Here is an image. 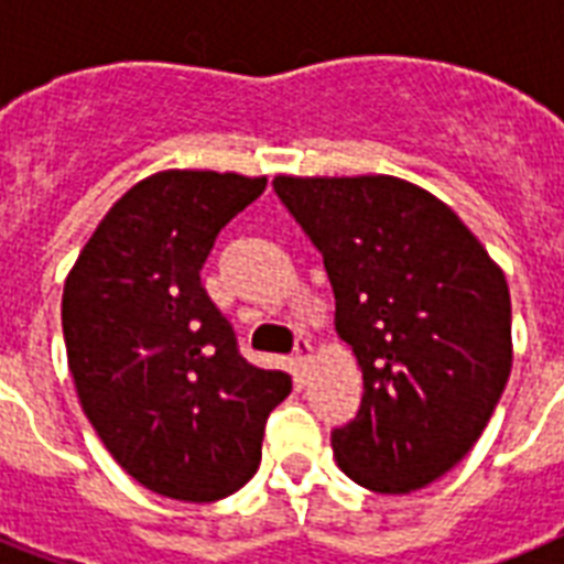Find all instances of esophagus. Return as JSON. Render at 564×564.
I'll list each match as a JSON object with an SVG mask.
<instances>
[{
	"instance_id": "obj_1",
	"label": "esophagus",
	"mask_w": 564,
	"mask_h": 564,
	"mask_svg": "<svg viewBox=\"0 0 564 564\" xmlns=\"http://www.w3.org/2000/svg\"><path fill=\"white\" fill-rule=\"evenodd\" d=\"M312 356H314L312 341H308V338H300V341H296V350H294L296 365H300V368H308V361H312Z\"/></svg>"
}]
</instances>
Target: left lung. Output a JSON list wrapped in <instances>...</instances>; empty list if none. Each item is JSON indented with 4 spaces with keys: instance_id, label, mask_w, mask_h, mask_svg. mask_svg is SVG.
<instances>
[{
    "instance_id": "left-lung-1",
    "label": "left lung",
    "mask_w": 564,
    "mask_h": 564,
    "mask_svg": "<svg viewBox=\"0 0 564 564\" xmlns=\"http://www.w3.org/2000/svg\"><path fill=\"white\" fill-rule=\"evenodd\" d=\"M321 250L335 332L361 368V405L332 430L338 468L379 495L444 477L495 414L512 370V300L477 235L397 176H276Z\"/></svg>"
}]
</instances>
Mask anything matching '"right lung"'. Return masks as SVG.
Returning <instances> with one entry per match:
<instances>
[{
  "instance_id": "1",
  "label": "right lung",
  "mask_w": 564,
  "mask_h": 564,
  "mask_svg": "<svg viewBox=\"0 0 564 564\" xmlns=\"http://www.w3.org/2000/svg\"><path fill=\"white\" fill-rule=\"evenodd\" d=\"M268 176L161 170L129 187L64 282L78 403L115 462L161 497L212 503L247 486L291 377L238 352L199 270Z\"/></svg>"
}]
</instances>
